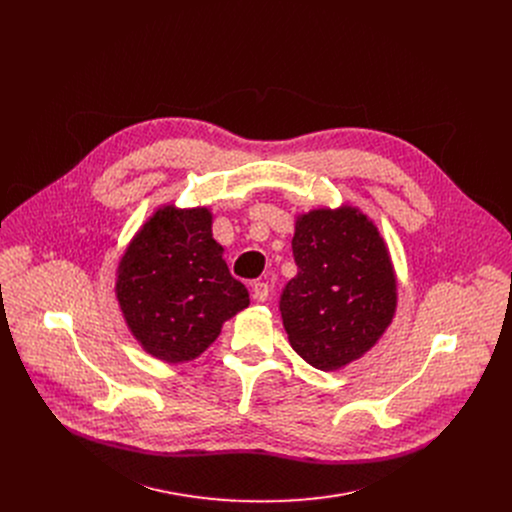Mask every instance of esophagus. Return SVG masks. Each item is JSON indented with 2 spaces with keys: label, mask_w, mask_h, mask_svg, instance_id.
<instances>
[{
  "label": "esophagus",
  "mask_w": 512,
  "mask_h": 512,
  "mask_svg": "<svg viewBox=\"0 0 512 512\" xmlns=\"http://www.w3.org/2000/svg\"><path fill=\"white\" fill-rule=\"evenodd\" d=\"M253 298H255L257 302H265V300L269 298V285H267L265 281H257V283L253 285Z\"/></svg>",
  "instance_id": "1"
}]
</instances>
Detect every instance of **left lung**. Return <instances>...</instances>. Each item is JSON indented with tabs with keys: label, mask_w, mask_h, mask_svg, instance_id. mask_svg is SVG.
<instances>
[{
	"label": "left lung",
	"mask_w": 512,
	"mask_h": 512,
	"mask_svg": "<svg viewBox=\"0 0 512 512\" xmlns=\"http://www.w3.org/2000/svg\"><path fill=\"white\" fill-rule=\"evenodd\" d=\"M298 275L279 310L294 348L320 371H336L371 350L391 324L397 283L377 227L356 208H320L296 221Z\"/></svg>",
	"instance_id": "left-lung-1"
}]
</instances>
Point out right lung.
Segmentation results:
<instances>
[{
    "instance_id": "1",
    "label": "right lung",
    "mask_w": 512,
    "mask_h": 512,
    "mask_svg": "<svg viewBox=\"0 0 512 512\" xmlns=\"http://www.w3.org/2000/svg\"><path fill=\"white\" fill-rule=\"evenodd\" d=\"M206 208H160L127 247L117 275V300L143 350L166 362L202 354L223 324L249 306L212 239Z\"/></svg>"
}]
</instances>
